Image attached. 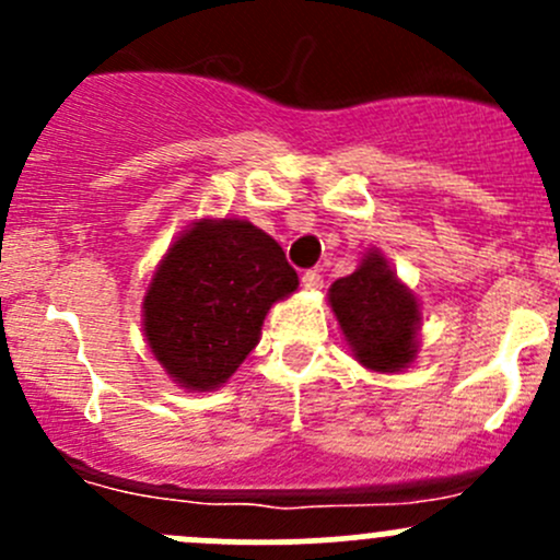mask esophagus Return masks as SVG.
<instances>
[{
  "label": "esophagus",
  "mask_w": 560,
  "mask_h": 560,
  "mask_svg": "<svg viewBox=\"0 0 560 560\" xmlns=\"http://www.w3.org/2000/svg\"><path fill=\"white\" fill-rule=\"evenodd\" d=\"M301 281H303V287H306V290H319V287H322L319 270H306V273L301 276Z\"/></svg>",
  "instance_id": "1"
}]
</instances>
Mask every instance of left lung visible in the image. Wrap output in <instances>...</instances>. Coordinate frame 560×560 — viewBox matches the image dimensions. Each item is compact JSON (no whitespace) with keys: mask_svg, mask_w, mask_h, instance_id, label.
Listing matches in <instances>:
<instances>
[{"mask_svg":"<svg viewBox=\"0 0 560 560\" xmlns=\"http://www.w3.org/2000/svg\"><path fill=\"white\" fill-rule=\"evenodd\" d=\"M327 298L349 349L365 369L395 374L417 358L420 303L400 284L385 254L365 252L354 273L332 281Z\"/></svg>","mask_w":560,"mask_h":560,"instance_id":"1","label":"left lung"}]
</instances>
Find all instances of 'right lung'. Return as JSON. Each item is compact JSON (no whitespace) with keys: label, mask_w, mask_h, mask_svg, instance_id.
Returning <instances> with one entry per match:
<instances>
[{"label":"right lung","mask_w":560,"mask_h":560,"mask_svg":"<svg viewBox=\"0 0 560 560\" xmlns=\"http://www.w3.org/2000/svg\"><path fill=\"white\" fill-rule=\"evenodd\" d=\"M295 290V268L268 233L246 219H200L154 270L145 341L175 385L217 389L257 347L270 306Z\"/></svg>","instance_id":"1"}]
</instances>
